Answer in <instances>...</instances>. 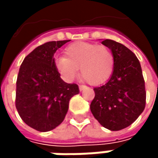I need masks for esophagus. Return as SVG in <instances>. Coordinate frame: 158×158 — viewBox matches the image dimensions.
<instances>
[{"label": "esophagus", "instance_id": "esophagus-1", "mask_svg": "<svg viewBox=\"0 0 158 158\" xmlns=\"http://www.w3.org/2000/svg\"><path fill=\"white\" fill-rule=\"evenodd\" d=\"M79 90H80V91H82V90L86 88V86H84V85H79Z\"/></svg>", "mask_w": 158, "mask_h": 158}]
</instances>
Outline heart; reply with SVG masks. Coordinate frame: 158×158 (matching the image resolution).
Listing matches in <instances>:
<instances>
[{"instance_id": "b5f03b06", "label": "heart", "mask_w": 158, "mask_h": 158, "mask_svg": "<svg viewBox=\"0 0 158 158\" xmlns=\"http://www.w3.org/2000/svg\"><path fill=\"white\" fill-rule=\"evenodd\" d=\"M65 56H56L55 68L67 82L73 81L80 70L81 77L92 85L109 79L113 70L114 57L110 48L96 44L77 42L64 50Z\"/></svg>"}]
</instances>
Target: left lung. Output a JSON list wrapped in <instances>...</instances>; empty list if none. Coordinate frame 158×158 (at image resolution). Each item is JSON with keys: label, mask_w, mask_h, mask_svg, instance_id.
Masks as SVG:
<instances>
[{"label": "left lung", "mask_w": 158, "mask_h": 158, "mask_svg": "<svg viewBox=\"0 0 158 158\" xmlns=\"http://www.w3.org/2000/svg\"><path fill=\"white\" fill-rule=\"evenodd\" d=\"M102 44L112 52L114 66L107 83L93 89L90 110L103 127L119 131L131 125L144 110V80L140 62L129 48L110 39Z\"/></svg>", "instance_id": "obj_1"}]
</instances>
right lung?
<instances>
[{
  "mask_svg": "<svg viewBox=\"0 0 158 158\" xmlns=\"http://www.w3.org/2000/svg\"><path fill=\"white\" fill-rule=\"evenodd\" d=\"M69 41H51L35 48L19 69L16 109L28 126L39 132L58 126L68 112L69 100L79 92L77 84L60 78L54 64V54Z\"/></svg>",
  "mask_w": 158,
  "mask_h": 158,
  "instance_id": "1",
  "label": "right lung"
}]
</instances>
